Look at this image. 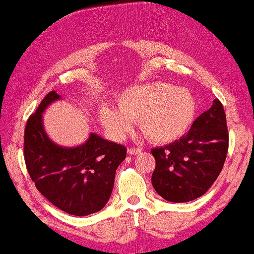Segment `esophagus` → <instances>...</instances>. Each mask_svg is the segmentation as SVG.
Segmentation results:
<instances>
[{
  "instance_id": "34e87169",
  "label": "esophagus",
  "mask_w": 254,
  "mask_h": 254,
  "mask_svg": "<svg viewBox=\"0 0 254 254\" xmlns=\"http://www.w3.org/2000/svg\"><path fill=\"white\" fill-rule=\"evenodd\" d=\"M128 154L129 155H136V154H140V153L142 152L141 148H128Z\"/></svg>"
}]
</instances>
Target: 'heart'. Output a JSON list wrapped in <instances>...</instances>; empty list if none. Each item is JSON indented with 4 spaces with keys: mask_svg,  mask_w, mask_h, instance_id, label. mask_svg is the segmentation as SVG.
Listing matches in <instances>:
<instances>
[{
    "mask_svg": "<svg viewBox=\"0 0 254 254\" xmlns=\"http://www.w3.org/2000/svg\"><path fill=\"white\" fill-rule=\"evenodd\" d=\"M118 109L103 105L102 126L114 137H122L139 120L145 136L155 143L177 141L190 130L196 113L195 98L189 89L167 82L134 84L118 95Z\"/></svg>",
    "mask_w": 254,
    "mask_h": 254,
    "instance_id": "obj_1",
    "label": "heart"
}]
</instances>
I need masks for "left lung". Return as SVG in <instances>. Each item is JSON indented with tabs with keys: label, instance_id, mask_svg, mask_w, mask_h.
Returning a JSON list of instances; mask_svg holds the SVG:
<instances>
[{
	"label": "left lung",
	"instance_id": "left-lung-1",
	"mask_svg": "<svg viewBox=\"0 0 254 254\" xmlns=\"http://www.w3.org/2000/svg\"><path fill=\"white\" fill-rule=\"evenodd\" d=\"M228 134L221 102L199 115L186 135L165 147L152 149L155 170L152 185L172 202H187L207 192L226 159Z\"/></svg>",
	"mask_w": 254,
	"mask_h": 254
}]
</instances>
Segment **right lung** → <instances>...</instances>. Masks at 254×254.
Listing matches in <instances>:
<instances>
[{
	"label": "right lung",
	"mask_w": 254,
	"mask_h": 254,
	"mask_svg": "<svg viewBox=\"0 0 254 254\" xmlns=\"http://www.w3.org/2000/svg\"><path fill=\"white\" fill-rule=\"evenodd\" d=\"M48 93L24 129V160L36 189L61 211L88 215L101 211L111 198L115 171L126 159V147L89 133L79 146L55 143L43 125V113L61 100Z\"/></svg>",
	"instance_id": "right-lung-1"
}]
</instances>
